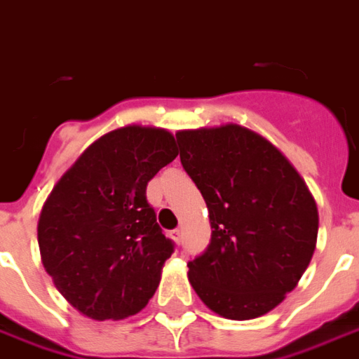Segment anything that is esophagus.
I'll return each instance as SVG.
<instances>
[{"label": "esophagus", "mask_w": 359, "mask_h": 359, "mask_svg": "<svg viewBox=\"0 0 359 359\" xmlns=\"http://www.w3.org/2000/svg\"><path fill=\"white\" fill-rule=\"evenodd\" d=\"M171 238L175 243H180V241H182V232H180V230H172Z\"/></svg>", "instance_id": "34e87169"}]
</instances>
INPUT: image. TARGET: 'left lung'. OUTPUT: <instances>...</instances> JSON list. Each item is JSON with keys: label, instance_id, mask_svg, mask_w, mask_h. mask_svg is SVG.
Returning <instances> with one entry per match:
<instances>
[{"label": "left lung", "instance_id": "left-lung-1", "mask_svg": "<svg viewBox=\"0 0 359 359\" xmlns=\"http://www.w3.org/2000/svg\"><path fill=\"white\" fill-rule=\"evenodd\" d=\"M177 142L213 228L188 262L194 291L228 320L264 316L314 255L318 207L306 182L272 142L236 123L179 131Z\"/></svg>", "mask_w": 359, "mask_h": 359}]
</instances>
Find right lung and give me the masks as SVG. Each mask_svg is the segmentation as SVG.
<instances>
[{
  "label": "right lung",
  "instance_id": "obj_1",
  "mask_svg": "<svg viewBox=\"0 0 359 359\" xmlns=\"http://www.w3.org/2000/svg\"><path fill=\"white\" fill-rule=\"evenodd\" d=\"M177 156L165 129L121 127L95 140L49 194L38 222L41 262L87 318L123 320L156 293L175 245L156 222L146 187Z\"/></svg>",
  "mask_w": 359,
  "mask_h": 359
}]
</instances>
